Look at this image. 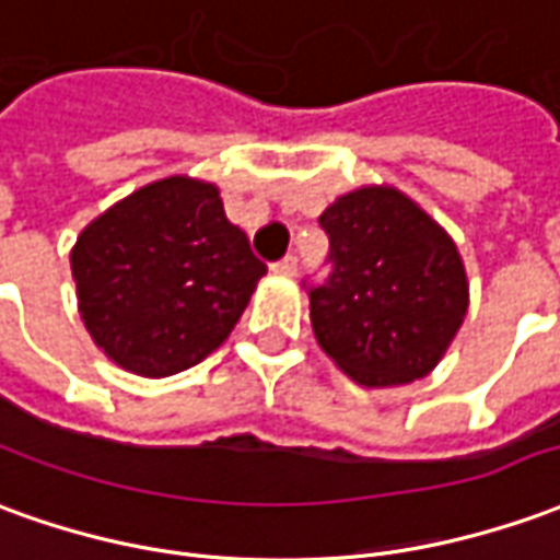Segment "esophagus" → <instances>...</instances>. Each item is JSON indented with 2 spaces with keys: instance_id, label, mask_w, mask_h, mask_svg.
I'll return each instance as SVG.
<instances>
[{
  "instance_id": "obj_1",
  "label": "esophagus",
  "mask_w": 560,
  "mask_h": 560,
  "mask_svg": "<svg viewBox=\"0 0 560 560\" xmlns=\"http://www.w3.org/2000/svg\"><path fill=\"white\" fill-rule=\"evenodd\" d=\"M272 269H276V272H281V276H293V272H296V257H293V254H288V257H281L279 264H272Z\"/></svg>"
}]
</instances>
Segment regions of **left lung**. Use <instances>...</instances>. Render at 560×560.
<instances>
[{
	"instance_id": "8db88e82",
	"label": "left lung",
	"mask_w": 560,
	"mask_h": 560,
	"mask_svg": "<svg viewBox=\"0 0 560 560\" xmlns=\"http://www.w3.org/2000/svg\"><path fill=\"white\" fill-rule=\"evenodd\" d=\"M318 224L330 240V276L308 284L318 346L363 388L424 378L470 306L452 236L388 185L336 197Z\"/></svg>"
}]
</instances>
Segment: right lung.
<instances>
[{
    "label": "right lung",
    "instance_id": "obj_1",
    "mask_svg": "<svg viewBox=\"0 0 560 560\" xmlns=\"http://www.w3.org/2000/svg\"><path fill=\"white\" fill-rule=\"evenodd\" d=\"M267 267L218 187L170 175L90 221L72 248L78 312L105 354L148 378L209 358Z\"/></svg>",
    "mask_w": 560,
    "mask_h": 560
}]
</instances>
